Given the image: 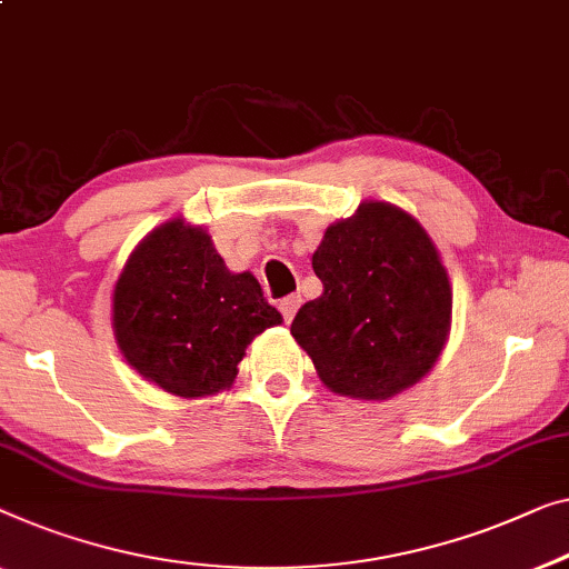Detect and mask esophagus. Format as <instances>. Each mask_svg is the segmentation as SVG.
<instances>
[{
    "instance_id": "1",
    "label": "esophagus",
    "mask_w": 569,
    "mask_h": 569,
    "mask_svg": "<svg viewBox=\"0 0 569 569\" xmlns=\"http://www.w3.org/2000/svg\"><path fill=\"white\" fill-rule=\"evenodd\" d=\"M300 302H302L300 295H287V298L279 300V312H282L284 323H290V320L295 318V312H298Z\"/></svg>"
}]
</instances>
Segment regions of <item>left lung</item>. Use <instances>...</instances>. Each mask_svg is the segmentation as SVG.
Listing matches in <instances>:
<instances>
[{
  "label": "left lung",
  "instance_id": "1",
  "mask_svg": "<svg viewBox=\"0 0 569 569\" xmlns=\"http://www.w3.org/2000/svg\"><path fill=\"white\" fill-rule=\"evenodd\" d=\"M312 269L323 292L298 310L292 336L333 392L387 400L433 367L451 287L416 218L387 202L359 204L326 230Z\"/></svg>",
  "mask_w": 569,
  "mask_h": 569
}]
</instances>
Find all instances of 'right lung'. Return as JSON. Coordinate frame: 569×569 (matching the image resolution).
I'll return each instance as SVG.
<instances>
[{"label":"right lung","instance_id":"add662e5","mask_svg":"<svg viewBox=\"0 0 569 569\" xmlns=\"http://www.w3.org/2000/svg\"><path fill=\"white\" fill-rule=\"evenodd\" d=\"M282 323L257 277L228 271L202 228H156L114 284L112 326L128 365L179 398L233 385L246 346Z\"/></svg>","mask_w":569,"mask_h":569}]
</instances>
